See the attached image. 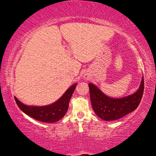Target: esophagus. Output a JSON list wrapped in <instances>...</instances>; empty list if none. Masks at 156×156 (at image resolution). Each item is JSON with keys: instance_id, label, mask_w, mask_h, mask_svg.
I'll list each match as a JSON object with an SVG mask.
<instances>
[{"instance_id": "obj_1", "label": "esophagus", "mask_w": 156, "mask_h": 156, "mask_svg": "<svg viewBox=\"0 0 156 156\" xmlns=\"http://www.w3.org/2000/svg\"><path fill=\"white\" fill-rule=\"evenodd\" d=\"M87 78V77H86V78Z\"/></svg>"}]
</instances>
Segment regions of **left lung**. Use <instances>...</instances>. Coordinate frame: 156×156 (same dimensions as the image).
I'll return each instance as SVG.
<instances>
[{"label":"left lung","mask_w":156,"mask_h":156,"mask_svg":"<svg viewBox=\"0 0 156 156\" xmlns=\"http://www.w3.org/2000/svg\"><path fill=\"white\" fill-rule=\"evenodd\" d=\"M144 78L138 90L133 94L122 98L107 96L94 84L89 83V94L93 109L103 120L112 121L122 118L137 109L144 93Z\"/></svg>","instance_id":"8db88e82"}]
</instances>
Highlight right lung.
Here are the masks:
<instances>
[{
	"label": "right lung",
	"instance_id": "obj_1",
	"mask_svg": "<svg viewBox=\"0 0 156 156\" xmlns=\"http://www.w3.org/2000/svg\"><path fill=\"white\" fill-rule=\"evenodd\" d=\"M76 84L69 88L63 96L54 103L48 106L44 107H31L27 106L20 102L14 97L18 107L25 114L30 115L38 121L44 122H55L65 115L69 108V102L75 90Z\"/></svg>",
	"mask_w": 156,
	"mask_h": 156
}]
</instances>
